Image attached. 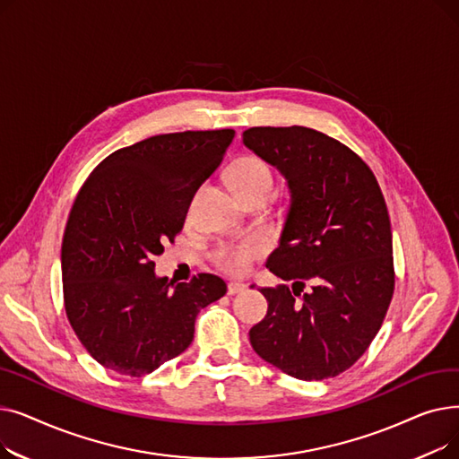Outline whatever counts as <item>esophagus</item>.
Returning a JSON list of instances; mask_svg holds the SVG:
<instances>
[{"label":"esophagus","mask_w":459,"mask_h":459,"mask_svg":"<svg viewBox=\"0 0 459 459\" xmlns=\"http://www.w3.org/2000/svg\"><path fill=\"white\" fill-rule=\"evenodd\" d=\"M244 290H246V284H244V282H239V281L229 282V294H230V296L239 294V292H244Z\"/></svg>","instance_id":"esophagus-1"}]
</instances>
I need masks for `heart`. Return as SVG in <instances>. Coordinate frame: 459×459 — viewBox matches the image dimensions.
Returning <instances> with one entry per match:
<instances>
[{"instance_id": "obj_1", "label": "heart", "mask_w": 459, "mask_h": 459, "mask_svg": "<svg viewBox=\"0 0 459 459\" xmlns=\"http://www.w3.org/2000/svg\"><path fill=\"white\" fill-rule=\"evenodd\" d=\"M230 178L242 199L253 195H272L275 186L272 167L256 156L239 158L230 169ZM262 251L264 244L260 239L249 238L244 242L221 246L217 249V262L230 273H246L251 268V262L260 256Z\"/></svg>"}]
</instances>
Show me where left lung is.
<instances>
[{"label":"left lung","mask_w":459,"mask_h":459,"mask_svg":"<svg viewBox=\"0 0 459 459\" xmlns=\"http://www.w3.org/2000/svg\"><path fill=\"white\" fill-rule=\"evenodd\" d=\"M244 144L273 165L290 191L266 268L292 281V290L260 288L268 315L251 327V346L292 377L339 376L367 351L394 292L383 193L363 160L312 128H249ZM305 281L313 290L296 300Z\"/></svg>","instance_id":"left-lung-1"}]
</instances>
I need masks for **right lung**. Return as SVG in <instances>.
<instances>
[{
	"instance_id": "1",
	"label": "right lung",
	"mask_w": 459,
	"mask_h": 459,
	"mask_svg": "<svg viewBox=\"0 0 459 459\" xmlns=\"http://www.w3.org/2000/svg\"><path fill=\"white\" fill-rule=\"evenodd\" d=\"M234 130L163 134L109 154L70 210L61 272L68 322L102 367L144 376L193 341L223 279L158 277L152 262L182 230L195 191L220 167Z\"/></svg>"
}]
</instances>
